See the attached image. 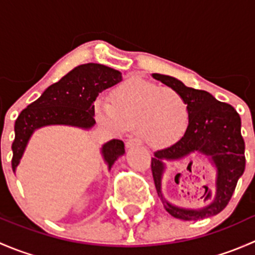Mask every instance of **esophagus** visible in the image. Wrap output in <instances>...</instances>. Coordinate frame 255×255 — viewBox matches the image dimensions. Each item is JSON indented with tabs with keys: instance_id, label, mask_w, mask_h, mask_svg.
I'll return each mask as SVG.
<instances>
[{
	"instance_id": "34e87169",
	"label": "esophagus",
	"mask_w": 255,
	"mask_h": 255,
	"mask_svg": "<svg viewBox=\"0 0 255 255\" xmlns=\"http://www.w3.org/2000/svg\"><path fill=\"white\" fill-rule=\"evenodd\" d=\"M138 145H140V140L138 139V138L130 137L126 140V146H127V148H132V146H138Z\"/></svg>"
}]
</instances>
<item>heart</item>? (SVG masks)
I'll return each instance as SVG.
<instances>
[{
	"instance_id": "heart-1",
	"label": "heart",
	"mask_w": 255,
	"mask_h": 255,
	"mask_svg": "<svg viewBox=\"0 0 255 255\" xmlns=\"http://www.w3.org/2000/svg\"><path fill=\"white\" fill-rule=\"evenodd\" d=\"M95 117L117 133L137 129L143 142L151 146L175 143L190 123V105L184 95L170 87L133 76L121 84L111 101L99 99Z\"/></svg>"
}]
</instances>
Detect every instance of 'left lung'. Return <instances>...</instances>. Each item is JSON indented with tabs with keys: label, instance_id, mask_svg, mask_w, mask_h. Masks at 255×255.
<instances>
[{
	"label": "left lung",
	"instance_id": "8db88e82",
	"mask_svg": "<svg viewBox=\"0 0 255 255\" xmlns=\"http://www.w3.org/2000/svg\"><path fill=\"white\" fill-rule=\"evenodd\" d=\"M153 78L184 95L190 105V123L181 139L168 148L159 149L151 158V173L159 196L165 210L173 217L184 221H197L220 213L230 202L238 179L244 173L246 155L241 133V117L231 105L217 101L204 90L187 87L171 76L153 74ZM191 152L206 153L218 168L216 192L212 190L205 199L214 195L213 204L202 210H187L173 207L163 200L160 191L163 158H179ZM179 175V174H177Z\"/></svg>",
	"mask_w": 255,
	"mask_h": 255
}]
</instances>
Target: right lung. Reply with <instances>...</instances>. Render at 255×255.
<instances>
[{
  "mask_svg": "<svg viewBox=\"0 0 255 255\" xmlns=\"http://www.w3.org/2000/svg\"><path fill=\"white\" fill-rule=\"evenodd\" d=\"M122 81V74L101 64H84L50 85L42 96L28 105L14 123L12 143V169L16 170L30 135L37 128L48 125H69L90 128L96 123L94 102L100 92ZM105 160L111 169L125 154V143L112 139L102 148Z\"/></svg>",
  "mask_w": 255,
  "mask_h": 255,
  "instance_id": "1",
  "label": "right lung"
}]
</instances>
